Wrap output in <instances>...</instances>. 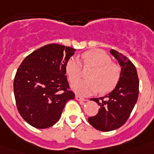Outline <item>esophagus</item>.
I'll use <instances>...</instances> for the list:
<instances>
[{
  "label": "esophagus",
  "mask_w": 154,
  "mask_h": 154,
  "mask_svg": "<svg viewBox=\"0 0 154 154\" xmlns=\"http://www.w3.org/2000/svg\"><path fill=\"white\" fill-rule=\"evenodd\" d=\"M75 99H77L78 101H85V99L83 97H82L79 95H75Z\"/></svg>",
  "instance_id": "1"
}]
</instances>
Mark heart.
<instances>
[{
    "mask_svg": "<svg viewBox=\"0 0 154 154\" xmlns=\"http://www.w3.org/2000/svg\"><path fill=\"white\" fill-rule=\"evenodd\" d=\"M85 67H92L89 80H77L82 74L81 62L75 58H69L65 64V72L72 85V89L80 96H89L99 91L105 94L111 92L117 85L121 77L119 64L112 62L109 55L100 49H92L84 52L81 56Z\"/></svg>",
    "mask_w": 154,
    "mask_h": 154,
    "instance_id": "heart-1",
    "label": "heart"
}]
</instances>
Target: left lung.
<instances>
[{
	"label": "left lung",
	"instance_id": "obj_1",
	"mask_svg": "<svg viewBox=\"0 0 154 154\" xmlns=\"http://www.w3.org/2000/svg\"><path fill=\"white\" fill-rule=\"evenodd\" d=\"M110 53L121 66V77L117 85L104 97L90 99L99 106V112L88 119L96 130H114L125 124L130 117L139 95V79L135 65L125 55L116 50Z\"/></svg>",
	"mask_w": 154,
	"mask_h": 154
}]
</instances>
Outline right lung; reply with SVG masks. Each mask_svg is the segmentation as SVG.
I'll list each match as a JSON object with an SVG mask.
<instances>
[{
  "mask_svg": "<svg viewBox=\"0 0 154 154\" xmlns=\"http://www.w3.org/2000/svg\"><path fill=\"white\" fill-rule=\"evenodd\" d=\"M75 49L49 44L28 55L14 79L16 106L21 117L38 129L58 121L65 103L75 98L65 75V64Z\"/></svg>",
  "mask_w": 154,
  "mask_h": 154,
  "instance_id": "obj_1",
  "label": "right lung"
}]
</instances>
